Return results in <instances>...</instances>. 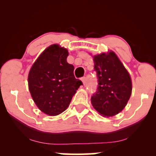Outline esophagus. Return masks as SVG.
<instances>
[{"label":"esophagus","instance_id":"esophagus-1","mask_svg":"<svg viewBox=\"0 0 156 156\" xmlns=\"http://www.w3.org/2000/svg\"><path fill=\"white\" fill-rule=\"evenodd\" d=\"M81 80H82V82H83V83L84 84V85L87 83V78H86V77H83V78H82Z\"/></svg>","mask_w":156,"mask_h":156}]
</instances>
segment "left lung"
<instances>
[{"instance_id":"left-lung-1","label":"left lung","mask_w":156,"mask_h":156,"mask_svg":"<svg viewBox=\"0 0 156 156\" xmlns=\"http://www.w3.org/2000/svg\"><path fill=\"white\" fill-rule=\"evenodd\" d=\"M94 70L98 85L91 98L93 107L105 117L116 115L125 108L131 94L129 73L112 51L94 56Z\"/></svg>"}]
</instances>
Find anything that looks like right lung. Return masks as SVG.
I'll return each instance as SVG.
<instances>
[{"instance_id":"right-lung-1","label":"right lung","mask_w":156,"mask_h":156,"mask_svg":"<svg viewBox=\"0 0 156 156\" xmlns=\"http://www.w3.org/2000/svg\"><path fill=\"white\" fill-rule=\"evenodd\" d=\"M68 51L52 44L43 51L32 66L28 87L37 107L50 116L65 111L81 80L75 78L74 66L67 63Z\"/></svg>"}]
</instances>
